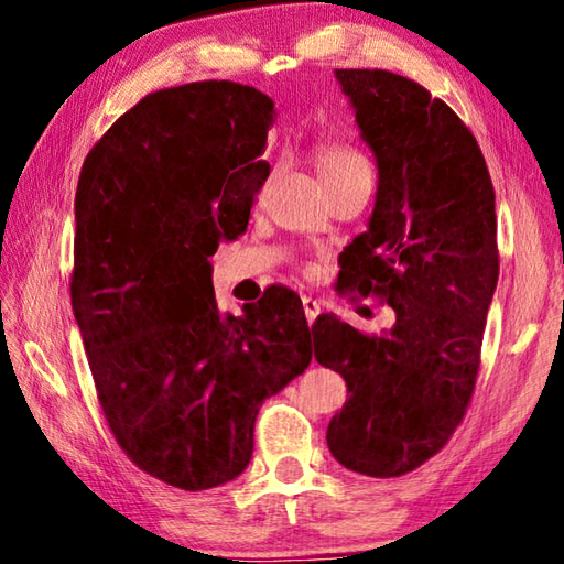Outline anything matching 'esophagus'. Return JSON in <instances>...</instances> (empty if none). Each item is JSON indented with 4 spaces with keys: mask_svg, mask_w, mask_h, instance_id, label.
Segmentation results:
<instances>
[{
    "mask_svg": "<svg viewBox=\"0 0 564 564\" xmlns=\"http://www.w3.org/2000/svg\"><path fill=\"white\" fill-rule=\"evenodd\" d=\"M301 303H303V313H305V318H308V323L316 321V316L321 313V303L316 299H311V295H303Z\"/></svg>",
    "mask_w": 564,
    "mask_h": 564,
    "instance_id": "1",
    "label": "esophagus"
}]
</instances>
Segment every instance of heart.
Wrapping results in <instances>:
<instances>
[{"mask_svg":"<svg viewBox=\"0 0 564 564\" xmlns=\"http://www.w3.org/2000/svg\"><path fill=\"white\" fill-rule=\"evenodd\" d=\"M316 164L321 171V178L346 174V171H352V169H370L366 156L358 154L356 149L340 147V144L323 147L316 156Z\"/></svg>","mask_w":564,"mask_h":564,"instance_id":"b5f03b06","label":"heart"}]
</instances>
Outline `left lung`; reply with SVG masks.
Instances as JSON below:
<instances>
[{
  "label": "left lung",
  "mask_w": 564,
  "mask_h": 564,
  "mask_svg": "<svg viewBox=\"0 0 564 564\" xmlns=\"http://www.w3.org/2000/svg\"><path fill=\"white\" fill-rule=\"evenodd\" d=\"M378 166L368 231L340 253L343 289L395 313L380 336L336 316L316 321L321 366L348 386L326 441L348 470L398 477L451 441L470 403L498 285V216L473 131L417 82L336 69Z\"/></svg>",
  "instance_id": "left-lung-1"
}]
</instances>
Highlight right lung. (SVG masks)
Masks as SVG:
<instances>
[{"instance_id": "right-lung-1", "label": "right lung", "mask_w": 564, "mask_h": 564, "mask_svg": "<svg viewBox=\"0 0 564 564\" xmlns=\"http://www.w3.org/2000/svg\"><path fill=\"white\" fill-rule=\"evenodd\" d=\"M271 97L236 82L149 94L111 123L74 198L72 308L121 451L181 490L246 470L265 398L311 362L301 299L218 311L212 256L241 236L271 166Z\"/></svg>"}]
</instances>
